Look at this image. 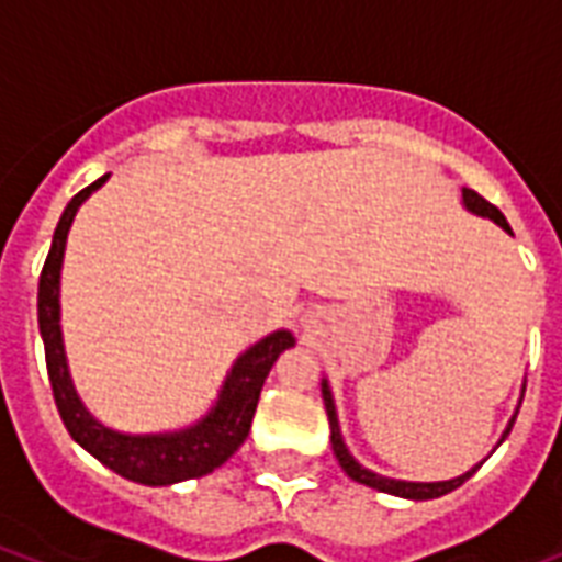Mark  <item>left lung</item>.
I'll return each mask as SVG.
<instances>
[{
    "label": "left lung",
    "instance_id": "obj_1",
    "mask_svg": "<svg viewBox=\"0 0 562 562\" xmlns=\"http://www.w3.org/2000/svg\"><path fill=\"white\" fill-rule=\"evenodd\" d=\"M463 203L470 206L472 212H479V215H487V218H493L498 224V227H505L507 233H510V224H507V218L498 212V206H493V203L487 201V198H481L475 189H463ZM324 405H326V417H329V428H333V452L335 458H338V463H341V470L350 475L352 481H359V484H368V487L373 490H382V493H391V496H402V498H437L443 496V493H449V490L461 487L463 481L470 479L472 472L479 470H470L467 475H461V479H452V481H437V484H411V481H391V479H379L375 472L364 470V467H359V463L352 461V454L347 452V446H344L341 440V428H338V417H335V402H333V393H329V384L324 382ZM514 428V419H510V426H507V431ZM505 431V437H507Z\"/></svg>",
    "mask_w": 562,
    "mask_h": 562
}]
</instances>
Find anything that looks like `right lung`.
I'll list each match as a JSON object with an SVG mask.
<instances>
[{"label":"right lung","instance_id":"add662e5","mask_svg":"<svg viewBox=\"0 0 562 562\" xmlns=\"http://www.w3.org/2000/svg\"><path fill=\"white\" fill-rule=\"evenodd\" d=\"M110 175L99 178L87 189L75 194L66 203L64 215L57 221L55 238L48 247L46 262L40 271L37 285V324L46 347V370L55 405L60 411L66 431L72 435L75 443H81L92 458H99L104 467L119 472L122 479L148 484V487H162V484H178L187 479H201L206 472L218 470L238 446L245 443L254 419L256 402L262 393L265 375L271 373L273 361L280 359L282 350L294 347V335L273 333L265 341L241 356L236 368L229 370L227 384L221 391V400L210 417L198 423L189 431L180 435H154V437H127L116 435L110 428L99 426L95 419L83 411L64 359V341H60V306H57V285H60V262H64L66 233L72 227V218L78 206L90 198L95 189L108 180Z\"/></svg>","mask_w":562,"mask_h":562}]
</instances>
